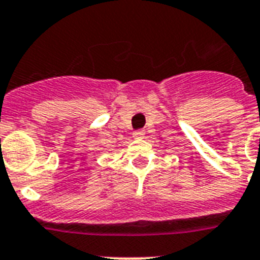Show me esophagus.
<instances>
[{
  "mask_svg": "<svg viewBox=\"0 0 260 260\" xmlns=\"http://www.w3.org/2000/svg\"><path fill=\"white\" fill-rule=\"evenodd\" d=\"M145 137V132L143 129H139V131H135L133 132V139L140 140V139H144Z\"/></svg>",
  "mask_w": 260,
  "mask_h": 260,
  "instance_id": "esophagus-1",
  "label": "esophagus"
}]
</instances>
